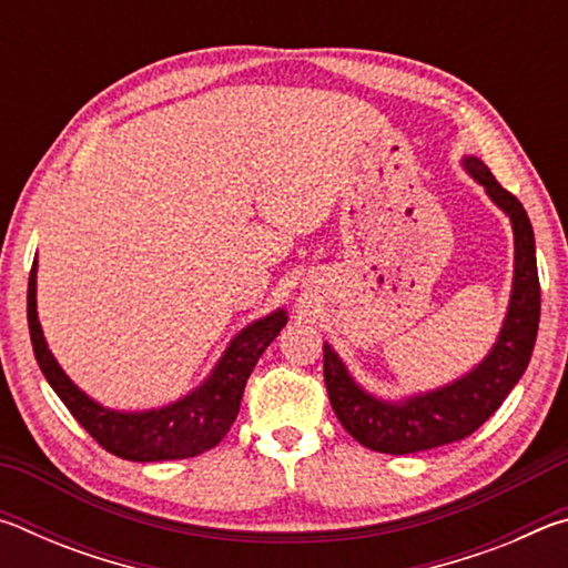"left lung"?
Here are the masks:
<instances>
[{
    "instance_id": "1",
    "label": "left lung",
    "mask_w": 568,
    "mask_h": 568,
    "mask_svg": "<svg viewBox=\"0 0 568 568\" xmlns=\"http://www.w3.org/2000/svg\"><path fill=\"white\" fill-rule=\"evenodd\" d=\"M466 168L486 187L488 197L511 217L516 240L511 303L494 351L478 368L446 388L403 403H386L355 386L338 355L328 343H323V378L335 416L358 444L378 454H416L470 436L480 423L494 416L531 361L541 315L531 220L484 162L468 158Z\"/></svg>"
}]
</instances>
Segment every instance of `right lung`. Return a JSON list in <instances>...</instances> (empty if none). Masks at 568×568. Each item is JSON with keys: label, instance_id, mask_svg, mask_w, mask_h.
Wrapping results in <instances>:
<instances>
[{"label": "right lung", "instance_id": "1", "mask_svg": "<svg viewBox=\"0 0 568 568\" xmlns=\"http://www.w3.org/2000/svg\"><path fill=\"white\" fill-rule=\"evenodd\" d=\"M34 291L37 261L30 273V285H27V323H30L32 348L44 378L50 381V386L62 398L64 406L70 408L72 416L80 420V426L104 450L128 460H142V464H148V460L192 458L217 446L237 418L245 383L257 358L275 341V335L283 331L287 321L285 311H277L267 318L247 325L230 343L213 376L197 390H192L190 396L172 403V406L145 413H118L102 408L100 403L84 396L57 365L44 343L40 321H37Z\"/></svg>", "mask_w": 568, "mask_h": 568}]
</instances>
